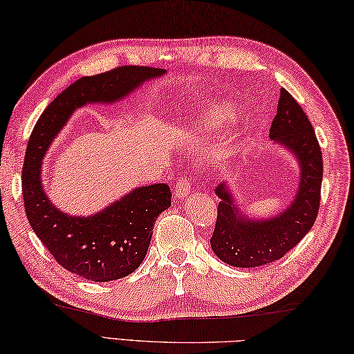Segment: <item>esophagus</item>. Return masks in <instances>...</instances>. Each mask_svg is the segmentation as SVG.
<instances>
[{
	"instance_id": "esophagus-1",
	"label": "esophagus",
	"mask_w": 354,
	"mask_h": 354,
	"mask_svg": "<svg viewBox=\"0 0 354 354\" xmlns=\"http://www.w3.org/2000/svg\"><path fill=\"white\" fill-rule=\"evenodd\" d=\"M192 192V184L187 178L179 179L175 185V196L178 199H184Z\"/></svg>"
}]
</instances>
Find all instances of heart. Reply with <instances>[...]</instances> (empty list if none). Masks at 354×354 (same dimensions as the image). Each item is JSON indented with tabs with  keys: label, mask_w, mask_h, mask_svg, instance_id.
I'll return each mask as SVG.
<instances>
[{
	"label": "heart",
	"mask_w": 354,
	"mask_h": 354,
	"mask_svg": "<svg viewBox=\"0 0 354 354\" xmlns=\"http://www.w3.org/2000/svg\"><path fill=\"white\" fill-rule=\"evenodd\" d=\"M236 115L235 106L230 104V102H218L214 106H210L209 110L203 113H198L194 115V128H210V130H215V128H220L224 124H227L229 120H232Z\"/></svg>",
	"instance_id": "1"
}]
</instances>
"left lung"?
<instances>
[{
  "mask_svg": "<svg viewBox=\"0 0 354 354\" xmlns=\"http://www.w3.org/2000/svg\"><path fill=\"white\" fill-rule=\"evenodd\" d=\"M269 138L297 159V194L283 212L266 220H255L243 214L226 181L218 184L215 194L221 201L210 246L229 266L257 268L281 259L316 221L324 176L322 151L311 122L285 88L280 91Z\"/></svg>",
  "mask_w": 354,
  "mask_h": 354,
  "instance_id": "obj_1",
  "label": "left lung"
}]
</instances>
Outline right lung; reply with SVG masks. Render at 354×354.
<instances>
[{"instance_id":"add662e5","label":"right lung","mask_w":354,"mask_h":354,"mask_svg":"<svg viewBox=\"0 0 354 354\" xmlns=\"http://www.w3.org/2000/svg\"><path fill=\"white\" fill-rule=\"evenodd\" d=\"M165 74L164 69L122 66L82 77L50 102L32 130L21 173L24 209L30 227L55 261L91 281L127 277L144 261L155 221L171 204L164 183L133 189L94 215H68L50 203L41 183L43 158L75 110L86 104H114Z\"/></svg>"}]
</instances>
